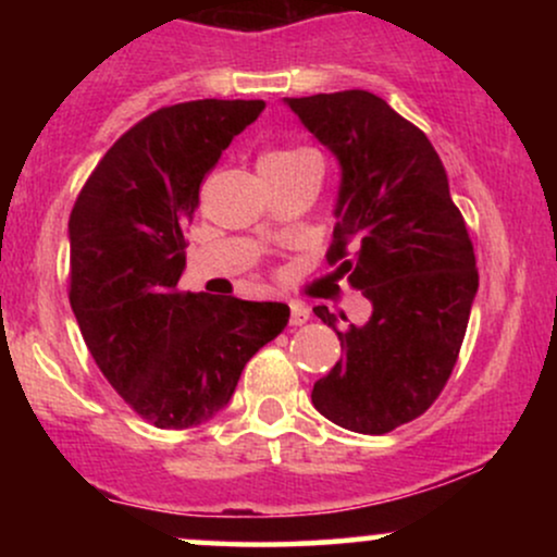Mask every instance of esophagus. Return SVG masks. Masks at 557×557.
Wrapping results in <instances>:
<instances>
[{"label":"esophagus","mask_w":557,"mask_h":557,"mask_svg":"<svg viewBox=\"0 0 557 557\" xmlns=\"http://www.w3.org/2000/svg\"><path fill=\"white\" fill-rule=\"evenodd\" d=\"M309 317H311L309 306L293 300V304H290V324H293V327H300V324H306V322H309Z\"/></svg>","instance_id":"34e87169"}]
</instances>
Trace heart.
Wrapping results in <instances>:
<instances>
[{"label":"heart","mask_w":557,"mask_h":557,"mask_svg":"<svg viewBox=\"0 0 557 557\" xmlns=\"http://www.w3.org/2000/svg\"><path fill=\"white\" fill-rule=\"evenodd\" d=\"M311 151H306V149H280V151H270V154H264L261 157V162H264V159H298V157H309Z\"/></svg>","instance_id":"b5f03b06"}]
</instances>
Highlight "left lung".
I'll use <instances>...</instances> for the list:
<instances>
[{"label":"left lung","instance_id":"left-lung-1","mask_svg":"<svg viewBox=\"0 0 557 557\" xmlns=\"http://www.w3.org/2000/svg\"><path fill=\"white\" fill-rule=\"evenodd\" d=\"M341 168L330 264L372 304L363 324L317 306L343 356L311 403L343 430L385 434L443 393L479 290L474 246L430 138L369 91L283 99Z\"/></svg>","mask_w":557,"mask_h":557}]
</instances>
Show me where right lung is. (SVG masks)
Returning <instances> with one entry per match:
<instances>
[{"instance_id":"add662e5","label":"right lung","mask_w":557,"mask_h":557,"mask_svg":"<svg viewBox=\"0 0 557 557\" xmlns=\"http://www.w3.org/2000/svg\"><path fill=\"white\" fill-rule=\"evenodd\" d=\"M261 110V99H198L151 112L96 164L70 214V306L83 341L159 430L216 417L290 317L274 300L177 293L198 185Z\"/></svg>"}]
</instances>
